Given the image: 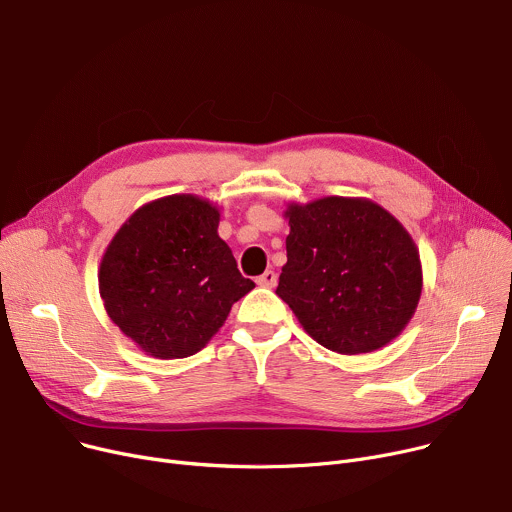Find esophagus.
Wrapping results in <instances>:
<instances>
[{"mask_svg":"<svg viewBox=\"0 0 512 512\" xmlns=\"http://www.w3.org/2000/svg\"><path fill=\"white\" fill-rule=\"evenodd\" d=\"M257 284L261 286V288H274L276 284H278V274L274 269H267L265 274H261L259 278H257Z\"/></svg>","mask_w":512,"mask_h":512,"instance_id":"34e87169","label":"esophagus"}]
</instances>
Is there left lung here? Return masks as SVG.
Returning a JSON list of instances; mask_svg holds the SVG:
<instances>
[{"label":"left lung","mask_w":512,"mask_h":512,"mask_svg":"<svg viewBox=\"0 0 512 512\" xmlns=\"http://www.w3.org/2000/svg\"><path fill=\"white\" fill-rule=\"evenodd\" d=\"M288 261L276 294L337 354L385 348L414 317L422 263L414 238L366 197L288 203Z\"/></svg>","instance_id":"8db88e82"}]
</instances>
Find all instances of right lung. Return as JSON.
<instances>
[{
	"label": "right lung",
	"instance_id": "right-lung-1",
	"mask_svg": "<svg viewBox=\"0 0 512 512\" xmlns=\"http://www.w3.org/2000/svg\"><path fill=\"white\" fill-rule=\"evenodd\" d=\"M220 208L191 193L144 203L115 232L98 269L111 321L160 360L206 348L255 284L218 236Z\"/></svg>",
	"mask_w": 512,
	"mask_h": 512
}]
</instances>
